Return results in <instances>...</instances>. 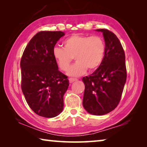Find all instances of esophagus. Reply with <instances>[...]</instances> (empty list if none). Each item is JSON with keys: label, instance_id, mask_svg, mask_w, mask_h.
Here are the masks:
<instances>
[{"label": "esophagus", "instance_id": "1", "mask_svg": "<svg viewBox=\"0 0 147 147\" xmlns=\"http://www.w3.org/2000/svg\"><path fill=\"white\" fill-rule=\"evenodd\" d=\"M69 82L70 83H73V82H75V81H77L78 80H77L76 78H70L69 79Z\"/></svg>", "mask_w": 147, "mask_h": 147}]
</instances>
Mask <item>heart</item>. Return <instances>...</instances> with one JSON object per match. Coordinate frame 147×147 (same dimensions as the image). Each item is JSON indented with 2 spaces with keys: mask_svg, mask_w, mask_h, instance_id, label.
<instances>
[{
  "mask_svg": "<svg viewBox=\"0 0 147 147\" xmlns=\"http://www.w3.org/2000/svg\"><path fill=\"white\" fill-rule=\"evenodd\" d=\"M63 48L55 47L53 56L59 69L67 70L74 56L76 62L69 69L67 74L80 76L89 71H94L100 65L105 54L106 46L99 36L73 34L63 42Z\"/></svg>",
  "mask_w": 147,
  "mask_h": 147,
  "instance_id": "1",
  "label": "heart"
}]
</instances>
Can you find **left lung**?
<instances>
[{
	"label": "left lung",
	"mask_w": 147,
	"mask_h": 147,
	"mask_svg": "<svg viewBox=\"0 0 147 147\" xmlns=\"http://www.w3.org/2000/svg\"><path fill=\"white\" fill-rule=\"evenodd\" d=\"M96 31L103 34L105 54L98 69L82 78L83 106L92 115H103L113 111L120 102L126 81L125 54L115 34L106 29Z\"/></svg>",
	"instance_id": "1"
}]
</instances>
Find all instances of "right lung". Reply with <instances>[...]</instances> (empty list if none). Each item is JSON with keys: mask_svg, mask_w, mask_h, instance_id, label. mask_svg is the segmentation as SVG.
<instances>
[{"mask_svg": "<svg viewBox=\"0 0 147 147\" xmlns=\"http://www.w3.org/2000/svg\"><path fill=\"white\" fill-rule=\"evenodd\" d=\"M65 35L61 31H41L27 45L22 56L21 89L26 100L38 115L52 118L63 109L67 76L58 70L53 50Z\"/></svg>", "mask_w": 147, "mask_h": 147, "instance_id": "1", "label": "right lung"}]
</instances>
